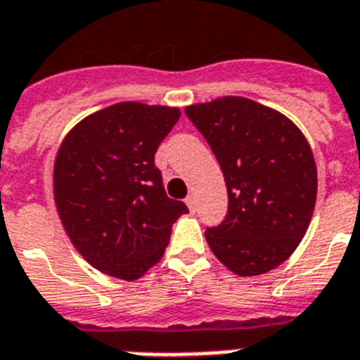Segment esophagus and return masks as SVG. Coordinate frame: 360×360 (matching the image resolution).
<instances>
[{"label":"esophagus","mask_w":360,"mask_h":360,"mask_svg":"<svg viewBox=\"0 0 360 360\" xmlns=\"http://www.w3.org/2000/svg\"><path fill=\"white\" fill-rule=\"evenodd\" d=\"M185 202H186V205H188V209H191V211H196L198 202H196V196H194V194H188Z\"/></svg>","instance_id":"34e87169"}]
</instances>
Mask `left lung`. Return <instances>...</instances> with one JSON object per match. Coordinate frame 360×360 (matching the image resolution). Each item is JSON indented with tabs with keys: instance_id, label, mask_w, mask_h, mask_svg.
<instances>
[{
	"instance_id": "obj_1",
	"label": "left lung",
	"mask_w": 360,
	"mask_h": 360,
	"mask_svg": "<svg viewBox=\"0 0 360 360\" xmlns=\"http://www.w3.org/2000/svg\"><path fill=\"white\" fill-rule=\"evenodd\" d=\"M214 153L228 213L205 231L211 250L239 276L278 267L307 233L318 192L312 149L285 115L243 97L185 108Z\"/></svg>"
}]
</instances>
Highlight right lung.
<instances>
[{"instance_id": "1", "label": "right lung", "mask_w": 360, "mask_h": 360, "mask_svg": "<svg viewBox=\"0 0 360 360\" xmlns=\"http://www.w3.org/2000/svg\"><path fill=\"white\" fill-rule=\"evenodd\" d=\"M179 110L120 103L70 130L53 168L56 205L72 245L93 267L136 280L162 257L177 217L155 153Z\"/></svg>"}]
</instances>
